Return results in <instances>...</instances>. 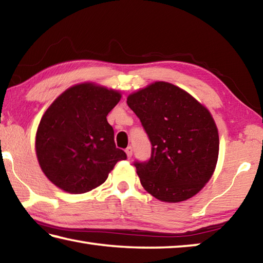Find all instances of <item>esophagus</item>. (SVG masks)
I'll return each instance as SVG.
<instances>
[{"mask_svg": "<svg viewBox=\"0 0 263 263\" xmlns=\"http://www.w3.org/2000/svg\"><path fill=\"white\" fill-rule=\"evenodd\" d=\"M125 153H126V155H127V158H128V159H131V158H132L133 149H132L131 146H128V147L125 149Z\"/></svg>", "mask_w": 263, "mask_h": 263, "instance_id": "esophagus-1", "label": "esophagus"}]
</instances>
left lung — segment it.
<instances>
[{
  "label": "left lung",
  "mask_w": 263,
  "mask_h": 263,
  "mask_svg": "<svg viewBox=\"0 0 263 263\" xmlns=\"http://www.w3.org/2000/svg\"><path fill=\"white\" fill-rule=\"evenodd\" d=\"M152 145L147 161H136L145 190L162 202L193 197L215 172L219 137L209 110L183 89L155 82L127 97Z\"/></svg>",
  "instance_id": "left-lung-1"
}]
</instances>
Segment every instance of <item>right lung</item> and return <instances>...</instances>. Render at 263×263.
<instances>
[{
	"mask_svg": "<svg viewBox=\"0 0 263 263\" xmlns=\"http://www.w3.org/2000/svg\"><path fill=\"white\" fill-rule=\"evenodd\" d=\"M112 89L81 83L50 105L35 135V153L53 184L83 194L104 183L115 164L126 159L116 147L106 116L121 100Z\"/></svg>",
	"mask_w": 263,
	"mask_h": 263,
	"instance_id": "obj_1",
	"label": "right lung"
}]
</instances>
